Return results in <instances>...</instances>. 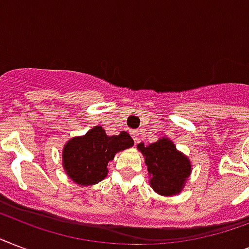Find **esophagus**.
Returning <instances> with one entry per match:
<instances>
[{
  "label": "esophagus",
  "mask_w": 249,
  "mask_h": 249,
  "mask_svg": "<svg viewBox=\"0 0 249 249\" xmlns=\"http://www.w3.org/2000/svg\"><path fill=\"white\" fill-rule=\"evenodd\" d=\"M130 134H132L134 142H136V143H138V141H140V137H141V130H133Z\"/></svg>",
  "instance_id": "esophagus-1"
}]
</instances>
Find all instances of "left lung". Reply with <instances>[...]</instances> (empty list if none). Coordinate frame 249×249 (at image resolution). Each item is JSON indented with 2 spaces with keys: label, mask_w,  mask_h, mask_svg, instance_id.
<instances>
[{
  "label": "left lung",
  "mask_w": 249,
  "mask_h": 249,
  "mask_svg": "<svg viewBox=\"0 0 249 249\" xmlns=\"http://www.w3.org/2000/svg\"><path fill=\"white\" fill-rule=\"evenodd\" d=\"M137 147L144 156L152 189L163 196L181 193L191 173L189 158L178 151L166 137L155 143H140Z\"/></svg>",
  "instance_id": "obj_1"
}]
</instances>
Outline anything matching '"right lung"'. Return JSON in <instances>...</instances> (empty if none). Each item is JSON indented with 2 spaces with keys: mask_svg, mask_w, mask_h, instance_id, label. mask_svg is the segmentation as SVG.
<instances>
[{
  "mask_svg": "<svg viewBox=\"0 0 249 249\" xmlns=\"http://www.w3.org/2000/svg\"><path fill=\"white\" fill-rule=\"evenodd\" d=\"M134 141L126 132L109 137L102 126H94L83 137H75L63 148V168L77 185L98 183L108 173L107 164L115 154L132 147Z\"/></svg>",
  "mask_w": 249,
  "mask_h": 249,
  "instance_id": "obj_1",
  "label": "right lung"
}]
</instances>
